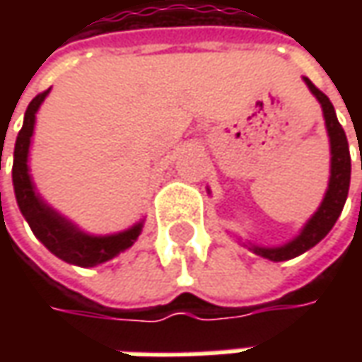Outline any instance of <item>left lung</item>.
Returning a JSON list of instances; mask_svg holds the SVG:
<instances>
[{"label":"left lung","instance_id":"1","mask_svg":"<svg viewBox=\"0 0 362 362\" xmlns=\"http://www.w3.org/2000/svg\"><path fill=\"white\" fill-rule=\"evenodd\" d=\"M304 81L308 85V89L312 90V95L318 98L320 104H322V110H324L329 143H332V176H329V186H327L326 197L320 205V209L314 213V217L306 223L303 233L296 236L293 243L285 244L281 248H258V246L254 248L256 254L272 259V262H285V259L296 258L306 250H310L312 246H316L332 230L337 217L341 215L343 205H345V199L349 194L351 155L345 132H343L341 124L337 122L334 104L329 103V98L308 77H304Z\"/></svg>","mask_w":362,"mask_h":362}]
</instances>
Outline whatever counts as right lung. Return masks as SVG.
<instances>
[{
	"mask_svg": "<svg viewBox=\"0 0 362 362\" xmlns=\"http://www.w3.org/2000/svg\"><path fill=\"white\" fill-rule=\"evenodd\" d=\"M48 95V90H44L40 95H36L27 112H25V122L21 127L17 141H15V153H13V186H15V196L19 204L21 213L25 215V219L33 228L36 238L58 258H62L67 264L75 266L93 267L96 264H103L106 259L118 256L119 252H124L135 243V238L141 233V225H135L129 230H124L119 235L112 236H89L83 235L81 230L62 219L58 213H54L44 204L40 197L35 194L33 182L28 176V145H30V135L35 129V118L38 106ZM1 165V155H0Z\"/></svg>",
	"mask_w": 362,
	"mask_h": 362,
	"instance_id": "1",
	"label": "right lung"
}]
</instances>
